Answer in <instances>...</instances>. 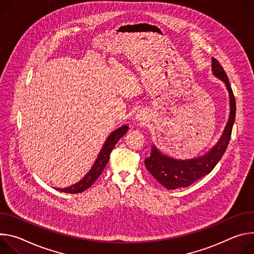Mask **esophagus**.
Returning <instances> with one entry per match:
<instances>
[{
    "mask_svg": "<svg viewBox=\"0 0 254 254\" xmlns=\"http://www.w3.org/2000/svg\"><path fill=\"white\" fill-rule=\"evenodd\" d=\"M135 118H136V120L137 121H139V122H143V121H145L146 119H147V116H146V112H144V111H138L137 112V114H136V116H135Z\"/></svg>",
    "mask_w": 254,
    "mask_h": 254,
    "instance_id": "esophagus-1",
    "label": "esophagus"
}]
</instances>
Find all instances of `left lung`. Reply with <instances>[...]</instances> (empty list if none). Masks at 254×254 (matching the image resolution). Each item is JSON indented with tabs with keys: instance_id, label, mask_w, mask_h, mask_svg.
Wrapping results in <instances>:
<instances>
[{
	"instance_id": "8db88e82",
	"label": "left lung",
	"mask_w": 254,
	"mask_h": 254,
	"mask_svg": "<svg viewBox=\"0 0 254 254\" xmlns=\"http://www.w3.org/2000/svg\"><path fill=\"white\" fill-rule=\"evenodd\" d=\"M212 72L225 83V87L229 94L230 114L228 122L217 143L202 156L190 159H176L163 154L154 144L151 145L150 156L146 157L144 160L145 166L153 178L168 190L189 187L195 181L210 174L222 158L229 144L236 114L235 98L226 72L224 71L219 62L213 58Z\"/></svg>"
}]
</instances>
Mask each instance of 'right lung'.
Here are the masks:
<instances>
[{"label": "right lung", "mask_w": 254, "mask_h": 254, "mask_svg": "<svg viewBox=\"0 0 254 254\" xmlns=\"http://www.w3.org/2000/svg\"><path fill=\"white\" fill-rule=\"evenodd\" d=\"M127 131H128L127 125L121 126L120 128L116 129L115 131H113L106 139V141H105L102 149L100 150V153H99L96 161L94 162L93 166L91 167V170L86 174V176H84L79 182L75 183L72 186H69V187L64 188V189L59 188L56 190L64 191V192H67V193H77V192H81L83 190H86L87 189H89L96 182V180L101 176L105 166L107 165V163L109 161L112 149L114 148V146L118 142V140Z\"/></svg>", "instance_id": "1"}]
</instances>
